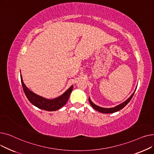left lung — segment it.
I'll return each instance as SVG.
<instances>
[{
  "label": "left lung",
  "mask_w": 154,
  "mask_h": 154,
  "mask_svg": "<svg viewBox=\"0 0 154 154\" xmlns=\"http://www.w3.org/2000/svg\"><path fill=\"white\" fill-rule=\"evenodd\" d=\"M135 92L131 95V96L129 97L127 100H125L124 102L122 103L121 104L119 105V106H116V107H112V108H103V107H100L98 106H96L95 104H94L91 100V99L88 97V100H89V102L91 105V106L96 110H97L98 112H100L101 113H104V114H111V113H114V112H116L117 111H119L120 110L122 109L126 105L131 101V100L132 99V97L134 96V94Z\"/></svg>",
  "instance_id": "obj_1"
}]
</instances>
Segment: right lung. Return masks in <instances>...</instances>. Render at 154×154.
I'll return each mask as SVG.
<instances>
[{"label": "right lung", "instance_id": "add662e5", "mask_svg": "<svg viewBox=\"0 0 154 154\" xmlns=\"http://www.w3.org/2000/svg\"><path fill=\"white\" fill-rule=\"evenodd\" d=\"M20 79L23 92L30 102L35 107L47 111H55L62 107L67 103L73 89V85H72L62 95L54 99H47L30 91L23 82L21 74Z\"/></svg>", "mask_w": 154, "mask_h": 154}]
</instances>
